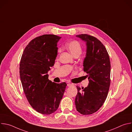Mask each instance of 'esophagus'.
<instances>
[{
  "label": "esophagus",
  "instance_id": "esophagus-1",
  "mask_svg": "<svg viewBox=\"0 0 132 132\" xmlns=\"http://www.w3.org/2000/svg\"><path fill=\"white\" fill-rule=\"evenodd\" d=\"M73 86V85L72 84H70V83H68L67 84V86L68 87H70V86Z\"/></svg>",
  "mask_w": 132,
  "mask_h": 132
}]
</instances>
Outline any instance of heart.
Masks as SVG:
<instances>
[{
	"label": "heart",
	"instance_id": "b5f03b06",
	"mask_svg": "<svg viewBox=\"0 0 132 132\" xmlns=\"http://www.w3.org/2000/svg\"><path fill=\"white\" fill-rule=\"evenodd\" d=\"M66 47L68 51L73 55H80L82 53V46L80 43L76 40H73L67 43ZM59 53L61 52V50H59Z\"/></svg>",
	"mask_w": 132,
	"mask_h": 132
}]
</instances>
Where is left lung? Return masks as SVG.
<instances>
[{
	"label": "left lung",
	"mask_w": 132,
	"mask_h": 132,
	"mask_svg": "<svg viewBox=\"0 0 132 132\" xmlns=\"http://www.w3.org/2000/svg\"><path fill=\"white\" fill-rule=\"evenodd\" d=\"M86 43L84 71L87 75L88 86L80 91L77 86L75 105L80 113L89 115L97 112L104 103L110 85L111 64L109 56L103 44L95 37L82 34L76 35Z\"/></svg>",
	"instance_id": "8db88e82"
}]
</instances>
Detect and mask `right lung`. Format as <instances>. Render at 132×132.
<instances>
[{"mask_svg": "<svg viewBox=\"0 0 132 132\" xmlns=\"http://www.w3.org/2000/svg\"><path fill=\"white\" fill-rule=\"evenodd\" d=\"M61 38L53 34L36 37L26 47L20 61V77L27 99L42 114H51L57 110L67 86L66 82H52L48 78Z\"/></svg>", "mask_w": 132, "mask_h": 132, "instance_id": "1", "label": "right lung"}]
</instances>
